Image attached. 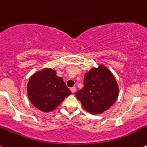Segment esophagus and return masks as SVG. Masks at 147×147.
Wrapping results in <instances>:
<instances>
[{"label": "esophagus", "instance_id": "34e87169", "mask_svg": "<svg viewBox=\"0 0 147 147\" xmlns=\"http://www.w3.org/2000/svg\"><path fill=\"white\" fill-rule=\"evenodd\" d=\"M70 90H71V92H72V93H75V92H76V88H75V87H72V88H70Z\"/></svg>", "mask_w": 147, "mask_h": 147}]
</instances>
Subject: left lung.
<instances>
[{"label": "left lung", "mask_w": 147, "mask_h": 147, "mask_svg": "<svg viewBox=\"0 0 147 147\" xmlns=\"http://www.w3.org/2000/svg\"><path fill=\"white\" fill-rule=\"evenodd\" d=\"M84 87L75 96L86 111L99 114L108 110L117 100L119 87L111 72L103 65L93 68L84 75Z\"/></svg>", "instance_id": "8db88e82"}]
</instances>
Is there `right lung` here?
<instances>
[{"mask_svg":"<svg viewBox=\"0 0 147 147\" xmlns=\"http://www.w3.org/2000/svg\"><path fill=\"white\" fill-rule=\"evenodd\" d=\"M27 90L30 101L36 108L44 112L55 109L72 94L63 79L50 68L34 74L29 79Z\"/></svg>","mask_w":147,"mask_h":147,"instance_id":"1","label":"right lung"}]
</instances>
